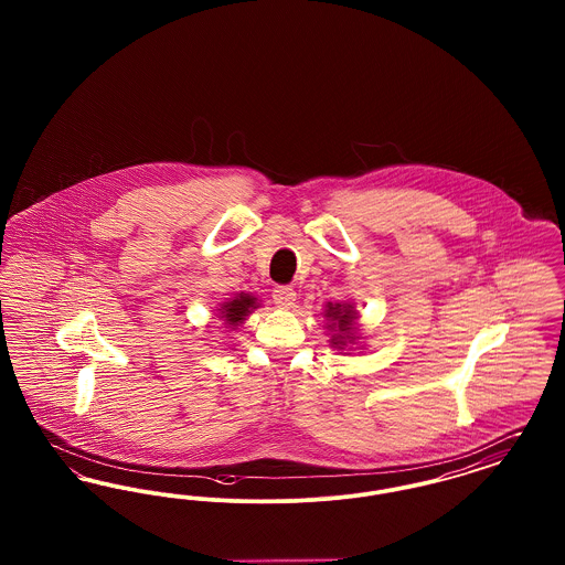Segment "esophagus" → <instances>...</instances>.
Listing matches in <instances>:
<instances>
[{"label": "esophagus", "mask_w": 565, "mask_h": 565, "mask_svg": "<svg viewBox=\"0 0 565 565\" xmlns=\"http://www.w3.org/2000/svg\"><path fill=\"white\" fill-rule=\"evenodd\" d=\"M273 300H275V305L281 307V309L292 307L296 300L295 288H290V286H277V288L273 290Z\"/></svg>", "instance_id": "34e87169"}]
</instances>
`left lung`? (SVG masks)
I'll return each instance as SVG.
<instances>
[{
    "label": "left lung",
    "mask_w": 565,
    "mask_h": 565,
    "mask_svg": "<svg viewBox=\"0 0 565 565\" xmlns=\"http://www.w3.org/2000/svg\"><path fill=\"white\" fill-rule=\"evenodd\" d=\"M323 318L330 320V332H332V348L337 350H345L348 345H351L355 341V334H353V322H355V309L351 305H341V302H328L326 305V311H323Z\"/></svg>",
    "instance_id": "8db88e82"
}]
</instances>
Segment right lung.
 Wrapping results in <instances>:
<instances>
[{
  "label": "right lung",
  "instance_id": "obj_1",
  "mask_svg": "<svg viewBox=\"0 0 565 565\" xmlns=\"http://www.w3.org/2000/svg\"><path fill=\"white\" fill-rule=\"evenodd\" d=\"M254 309H258L256 298L242 292V295H237L235 298L222 302V307H220L217 311H220V318H222L224 322L228 323L231 328H237L239 323L245 322V318H247Z\"/></svg>",
  "mask_w": 565,
  "mask_h": 565
}]
</instances>
